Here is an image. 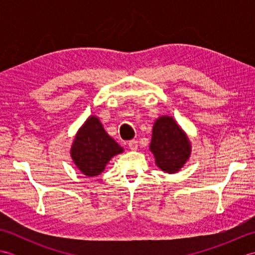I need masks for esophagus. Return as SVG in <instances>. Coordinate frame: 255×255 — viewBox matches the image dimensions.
I'll use <instances>...</instances> for the list:
<instances>
[{
    "label": "esophagus",
    "mask_w": 255,
    "mask_h": 255,
    "mask_svg": "<svg viewBox=\"0 0 255 255\" xmlns=\"http://www.w3.org/2000/svg\"><path fill=\"white\" fill-rule=\"evenodd\" d=\"M128 147H129V149L132 150V151L137 150L138 149V141H137V140H130V141L128 142Z\"/></svg>",
    "instance_id": "obj_1"
}]
</instances>
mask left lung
<instances>
[{
    "mask_svg": "<svg viewBox=\"0 0 255 255\" xmlns=\"http://www.w3.org/2000/svg\"><path fill=\"white\" fill-rule=\"evenodd\" d=\"M150 151L154 155L156 166L172 174L186 163L192 150L186 133L174 119L161 116L153 125Z\"/></svg>",
    "mask_w": 255,
    "mask_h": 255,
    "instance_id": "1",
    "label": "left lung"
}]
</instances>
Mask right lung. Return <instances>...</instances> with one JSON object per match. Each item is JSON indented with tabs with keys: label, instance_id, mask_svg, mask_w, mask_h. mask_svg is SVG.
Returning <instances> with one entry per match:
<instances>
[{
	"label": "right lung",
	"instance_id": "1",
	"mask_svg": "<svg viewBox=\"0 0 255 255\" xmlns=\"http://www.w3.org/2000/svg\"><path fill=\"white\" fill-rule=\"evenodd\" d=\"M124 149L110 137L100 119L90 116L79 129L71 145V158L84 175L93 177L105 170L110 160Z\"/></svg>",
	"mask_w": 255,
	"mask_h": 255
}]
</instances>
